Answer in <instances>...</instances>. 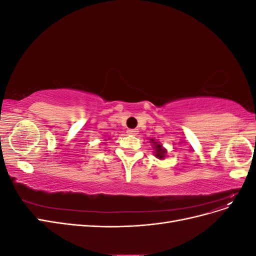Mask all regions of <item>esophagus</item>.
Returning a JSON list of instances; mask_svg holds the SVG:
<instances>
[{
	"label": "esophagus",
	"instance_id": "1",
	"mask_svg": "<svg viewBox=\"0 0 256 256\" xmlns=\"http://www.w3.org/2000/svg\"><path fill=\"white\" fill-rule=\"evenodd\" d=\"M128 134H132V136H136V134H138V129H129L128 130Z\"/></svg>",
	"mask_w": 256,
	"mask_h": 256
}]
</instances>
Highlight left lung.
<instances>
[{
	"instance_id": "obj_1",
	"label": "left lung",
	"mask_w": 256,
	"mask_h": 256,
	"mask_svg": "<svg viewBox=\"0 0 256 256\" xmlns=\"http://www.w3.org/2000/svg\"><path fill=\"white\" fill-rule=\"evenodd\" d=\"M150 143H152V150H154V157L158 158L159 160H164L168 154V150L164 148V145H162L159 141L154 140V138H150Z\"/></svg>"
}]
</instances>
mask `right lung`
<instances>
[{
	"label": "right lung",
	"instance_id": "obj_1",
	"mask_svg": "<svg viewBox=\"0 0 256 256\" xmlns=\"http://www.w3.org/2000/svg\"><path fill=\"white\" fill-rule=\"evenodd\" d=\"M104 141H106V140H104ZM102 144H104V142H102Z\"/></svg>",
	"mask_w": 256,
	"mask_h": 256
}]
</instances>
